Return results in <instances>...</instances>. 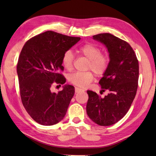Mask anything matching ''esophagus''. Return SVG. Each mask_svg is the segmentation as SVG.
<instances>
[{
  "instance_id": "1",
  "label": "esophagus",
  "mask_w": 156,
  "mask_h": 156,
  "mask_svg": "<svg viewBox=\"0 0 156 156\" xmlns=\"http://www.w3.org/2000/svg\"><path fill=\"white\" fill-rule=\"evenodd\" d=\"M84 90L83 89L80 88H78V87H76L75 88V92L76 93H78V92H84Z\"/></svg>"
}]
</instances>
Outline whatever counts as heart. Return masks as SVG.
<instances>
[{
    "mask_svg": "<svg viewBox=\"0 0 156 156\" xmlns=\"http://www.w3.org/2000/svg\"><path fill=\"white\" fill-rule=\"evenodd\" d=\"M79 54L84 56L88 59L87 69H92L96 75H103L108 67L109 57L108 55L101 52V49L94 44L88 43L80 46L77 49ZM74 55L70 50H68L63 54L62 64L67 70L73 68ZM69 81L76 87L84 88L90 84L94 80V74L90 71L84 72H75L68 77Z\"/></svg>",
    "mask_w": 156,
    "mask_h": 156,
    "instance_id": "obj_1",
    "label": "heart"
}]
</instances>
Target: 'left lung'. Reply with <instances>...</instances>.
Returning a JSON list of instances; mask_svg holds the SVG:
<instances>
[{
	"mask_svg": "<svg viewBox=\"0 0 156 156\" xmlns=\"http://www.w3.org/2000/svg\"><path fill=\"white\" fill-rule=\"evenodd\" d=\"M106 45L109 53L108 67L99 84L108 94L102 98L88 90L87 115L101 126L112 125L124 117L133 102L138 87L139 62L135 51L127 41L111 34L93 36Z\"/></svg>",
	"mask_w": 156,
	"mask_h": 156,
	"instance_id": "left-lung-1",
	"label": "left lung"
}]
</instances>
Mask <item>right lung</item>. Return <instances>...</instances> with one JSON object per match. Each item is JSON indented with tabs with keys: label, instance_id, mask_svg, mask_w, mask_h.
<instances>
[{
	"label": "right lung",
	"instance_id": "right-lung-1",
	"mask_svg": "<svg viewBox=\"0 0 156 156\" xmlns=\"http://www.w3.org/2000/svg\"><path fill=\"white\" fill-rule=\"evenodd\" d=\"M80 39L48 31L29 39L20 53L16 71L21 101L39 124L53 125L65 117L74 87L66 85L58 93L50 89L53 84L66 82L61 74L62 55Z\"/></svg>",
	"mask_w": 156,
	"mask_h": 156
}]
</instances>
